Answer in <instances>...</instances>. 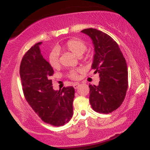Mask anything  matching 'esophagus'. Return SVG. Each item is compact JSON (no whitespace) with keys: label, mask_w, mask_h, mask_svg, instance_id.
I'll return each instance as SVG.
<instances>
[{"label":"esophagus","mask_w":150,"mask_h":150,"mask_svg":"<svg viewBox=\"0 0 150 150\" xmlns=\"http://www.w3.org/2000/svg\"><path fill=\"white\" fill-rule=\"evenodd\" d=\"M80 83H74V85H73V87L75 89H77L79 87H80Z\"/></svg>","instance_id":"34e87169"}]
</instances>
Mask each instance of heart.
Wrapping results in <instances>:
<instances>
[{
	"mask_svg": "<svg viewBox=\"0 0 150 150\" xmlns=\"http://www.w3.org/2000/svg\"><path fill=\"white\" fill-rule=\"evenodd\" d=\"M86 46L85 43L79 39H69L65 45L63 46V50L70 51L77 56H80L85 51ZM49 63L53 68H57L59 66V57H58V51L53 50L50 53L49 56ZM80 70H73L70 71L68 74V77L72 80H76L78 78V74Z\"/></svg>",
	"mask_w": 150,
	"mask_h": 150,
	"instance_id": "1",
	"label": "heart"
}]
</instances>
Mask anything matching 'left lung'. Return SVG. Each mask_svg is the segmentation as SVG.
Returning <instances> with one entry per match:
<instances>
[{
	"mask_svg": "<svg viewBox=\"0 0 150 150\" xmlns=\"http://www.w3.org/2000/svg\"><path fill=\"white\" fill-rule=\"evenodd\" d=\"M81 32L92 39L95 52L92 68L100 77L99 85H89V102L98 113H111L122 104L126 95V61L118 44L107 34L93 28Z\"/></svg>",
	"mask_w": 150,
	"mask_h": 150,
	"instance_id": "8db88e82",
	"label": "left lung"
}]
</instances>
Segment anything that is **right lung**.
<instances>
[{"instance_id":"add662e5","label":"right lung","mask_w":150,"mask_h":150,"mask_svg":"<svg viewBox=\"0 0 150 150\" xmlns=\"http://www.w3.org/2000/svg\"><path fill=\"white\" fill-rule=\"evenodd\" d=\"M39 42L32 46L22 58L20 68L22 89L28 104L43 121L61 126L71 119L75 89H53L51 77L53 69L41 53Z\"/></svg>"}]
</instances>
